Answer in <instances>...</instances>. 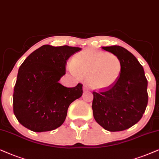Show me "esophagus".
<instances>
[{
  "label": "esophagus",
  "mask_w": 159,
  "mask_h": 159,
  "mask_svg": "<svg viewBox=\"0 0 159 159\" xmlns=\"http://www.w3.org/2000/svg\"><path fill=\"white\" fill-rule=\"evenodd\" d=\"M83 89H84V91H88V90H89V88L88 87V86H86V84H84Z\"/></svg>",
  "instance_id": "obj_1"
}]
</instances>
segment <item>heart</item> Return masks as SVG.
Segmentation results:
<instances>
[{
	"mask_svg": "<svg viewBox=\"0 0 159 159\" xmlns=\"http://www.w3.org/2000/svg\"><path fill=\"white\" fill-rule=\"evenodd\" d=\"M68 70L76 77L89 75V82L96 89H106L119 78L122 63L117 56L95 50L80 52L72 60Z\"/></svg>",
	"mask_w": 159,
	"mask_h": 159,
	"instance_id": "b5f03b06",
	"label": "heart"
}]
</instances>
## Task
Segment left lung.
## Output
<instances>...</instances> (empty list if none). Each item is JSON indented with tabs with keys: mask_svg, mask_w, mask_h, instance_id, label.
<instances>
[{
	"mask_svg": "<svg viewBox=\"0 0 159 159\" xmlns=\"http://www.w3.org/2000/svg\"><path fill=\"white\" fill-rule=\"evenodd\" d=\"M102 49L119 57L122 70L113 86L92 92L93 116L104 129L121 131L132 127L143 116L148 102V80L142 66L125 48L113 45Z\"/></svg>",
	"mask_w": 159,
	"mask_h": 159,
	"instance_id": "1",
	"label": "left lung"
}]
</instances>
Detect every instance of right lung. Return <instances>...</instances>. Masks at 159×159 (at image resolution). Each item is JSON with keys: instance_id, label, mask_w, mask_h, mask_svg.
<instances>
[{"instance_id": "add662e5", "label": "right lung", "mask_w": 159, "mask_h": 159, "mask_svg": "<svg viewBox=\"0 0 159 159\" xmlns=\"http://www.w3.org/2000/svg\"><path fill=\"white\" fill-rule=\"evenodd\" d=\"M81 48L43 45L26 58L18 70L13 111L18 122L34 132L53 130L65 122L70 103L81 97V84L65 87L59 81L70 56Z\"/></svg>"}]
</instances>
